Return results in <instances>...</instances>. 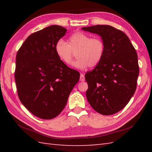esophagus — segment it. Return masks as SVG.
Here are the masks:
<instances>
[{
	"instance_id": "34e87169",
	"label": "esophagus",
	"mask_w": 152,
	"mask_h": 152,
	"mask_svg": "<svg viewBox=\"0 0 152 152\" xmlns=\"http://www.w3.org/2000/svg\"><path fill=\"white\" fill-rule=\"evenodd\" d=\"M80 80L81 82H83L85 81V77H84V75L82 73L80 74Z\"/></svg>"
}]
</instances>
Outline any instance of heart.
Masks as SVG:
<instances>
[{
    "label": "heart",
    "mask_w": 152,
    "mask_h": 152,
    "mask_svg": "<svg viewBox=\"0 0 152 152\" xmlns=\"http://www.w3.org/2000/svg\"><path fill=\"white\" fill-rule=\"evenodd\" d=\"M55 50L59 59L69 65L76 52L78 57L72 63L76 69L84 70L88 66L94 68L101 63L105 52V44L101 37H91L82 32H76L69 38L67 43L58 40Z\"/></svg>",
    "instance_id": "obj_1"
}]
</instances>
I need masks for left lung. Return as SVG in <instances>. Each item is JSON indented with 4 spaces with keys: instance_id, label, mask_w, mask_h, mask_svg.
<instances>
[{
    "instance_id": "1",
    "label": "left lung",
    "mask_w": 152,
    "mask_h": 152,
    "mask_svg": "<svg viewBox=\"0 0 152 152\" xmlns=\"http://www.w3.org/2000/svg\"><path fill=\"white\" fill-rule=\"evenodd\" d=\"M82 29L99 34L105 44L101 63L85 75L87 99L99 114H114L127 104L136 91L139 74L137 51L127 35L110 25Z\"/></svg>"
}]
</instances>
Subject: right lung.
Returning <instances> with one entry per match:
<instances>
[{
  "label": "right lung",
  "mask_w": 152,
  "mask_h": 152,
  "mask_svg": "<svg viewBox=\"0 0 152 152\" xmlns=\"http://www.w3.org/2000/svg\"><path fill=\"white\" fill-rule=\"evenodd\" d=\"M66 28L51 25L31 34L17 55L15 80L20 101L37 117L51 119L66 106L80 72L67 66L57 57V42Z\"/></svg>",
  "instance_id": "add662e5"
}]
</instances>
